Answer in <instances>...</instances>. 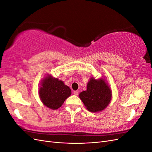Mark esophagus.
<instances>
[{
	"label": "esophagus",
	"mask_w": 152,
	"mask_h": 152,
	"mask_svg": "<svg viewBox=\"0 0 152 152\" xmlns=\"http://www.w3.org/2000/svg\"><path fill=\"white\" fill-rule=\"evenodd\" d=\"M73 94H74V95H75V96H77L78 94H79V92L77 91H73Z\"/></svg>",
	"instance_id": "obj_1"
}]
</instances>
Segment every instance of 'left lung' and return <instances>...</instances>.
<instances>
[{
  "instance_id": "obj_1",
  "label": "left lung",
  "mask_w": 152,
  "mask_h": 152,
  "mask_svg": "<svg viewBox=\"0 0 152 152\" xmlns=\"http://www.w3.org/2000/svg\"><path fill=\"white\" fill-rule=\"evenodd\" d=\"M79 98L91 112L102 111L110 103L112 91L103 78L95 79L91 77L87 90L81 92Z\"/></svg>"
}]
</instances>
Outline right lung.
<instances>
[{"instance_id":"right-lung-1","label":"right lung","mask_w":152,"mask_h":152,"mask_svg":"<svg viewBox=\"0 0 152 152\" xmlns=\"http://www.w3.org/2000/svg\"><path fill=\"white\" fill-rule=\"evenodd\" d=\"M39 94L45 107L57 110L71 95L72 91L62 80L48 75L41 82Z\"/></svg>"}]
</instances>
